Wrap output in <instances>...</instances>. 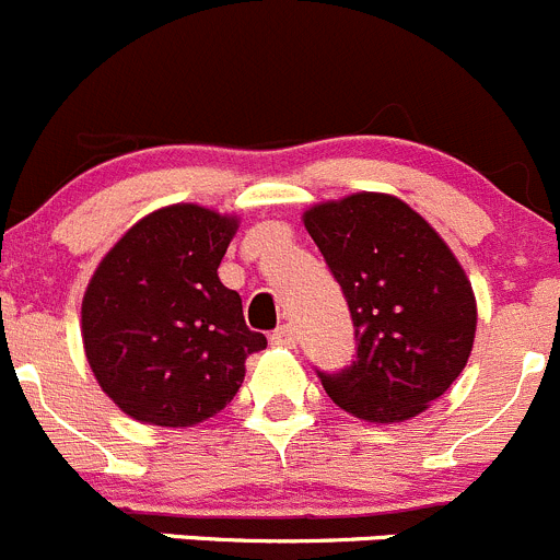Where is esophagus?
I'll use <instances>...</instances> for the list:
<instances>
[{
	"instance_id": "34e87169",
	"label": "esophagus",
	"mask_w": 560,
	"mask_h": 560,
	"mask_svg": "<svg viewBox=\"0 0 560 560\" xmlns=\"http://www.w3.org/2000/svg\"><path fill=\"white\" fill-rule=\"evenodd\" d=\"M270 345H276V348H295V331H292V326L276 328L270 334Z\"/></svg>"
}]
</instances>
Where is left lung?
I'll return each instance as SVG.
<instances>
[{"label": "left lung", "instance_id": "left-lung-1", "mask_svg": "<svg viewBox=\"0 0 560 560\" xmlns=\"http://www.w3.org/2000/svg\"><path fill=\"white\" fill-rule=\"evenodd\" d=\"M304 226L342 287L357 359L323 373L339 409L404 422L451 389L475 342L472 284L447 243L409 203L357 192L304 212Z\"/></svg>", "mask_w": 560, "mask_h": 560}]
</instances>
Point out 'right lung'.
Segmentation results:
<instances>
[{
    "instance_id": "add662e5",
    "label": "right lung",
    "mask_w": 560,
    "mask_h": 560,
    "mask_svg": "<svg viewBox=\"0 0 560 560\" xmlns=\"http://www.w3.org/2000/svg\"><path fill=\"white\" fill-rule=\"evenodd\" d=\"M237 218L174 203L135 223L98 262L82 298L85 357L107 398L140 422L187 428L226 409L245 359L268 339L218 265Z\"/></svg>"
}]
</instances>
